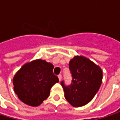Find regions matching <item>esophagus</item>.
<instances>
[{"label": "esophagus", "mask_w": 120, "mask_h": 120, "mask_svg": "<svg viewBox=\"0 0 120 120\" xmlns=\"http://www.w3.org/2000/svg\"><path fill=\"white\" fill-rule=\"evenodd\" d=\"M58 79H59V81H61L62 80V75L60 74V75H58Z\"/></svg>", "instance_id": "obj_1"}]
</instances>
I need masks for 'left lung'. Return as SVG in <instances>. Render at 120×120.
<instances>
[{
    "label": "left lung",
    "mask_w": 120,
    "mask_h": 120,
    "mask_svg": "<svg viewBox=\"0 0 120 120\" xmlns=\"http://www.w3.org/2000/svg\"><path fill=\"white\" fill-rule=\"evenodd\" d=\"M72 76L71 85L66 86L61 82L64 97L74 107L88 104L98 92L102 82L101 69L84 56H75L69 63Z\"/></svg>",
    "instance_id": "left-lung-1"
}]
</instances>
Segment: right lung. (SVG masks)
I'll use <instances>...</instances> for the list:
<instances>
[{
  "instance_id": "1",
  "label": "right lung",
  "mask_w": 120,
  "mask_h": 120,
  "mask_svg": "<svg viewBox=\"0 0 120 120\" xmlns=\"http://www.w3.org/2000/svg\"><path fill=\"white\" fill-rule=\"evenodd\" d=\"M53 68L51 63L41 59L23 64L13 78L19 99L30 106H39L49 97L52 86L59 82L53 73Z\"/></svg>"
}]
</instances>
